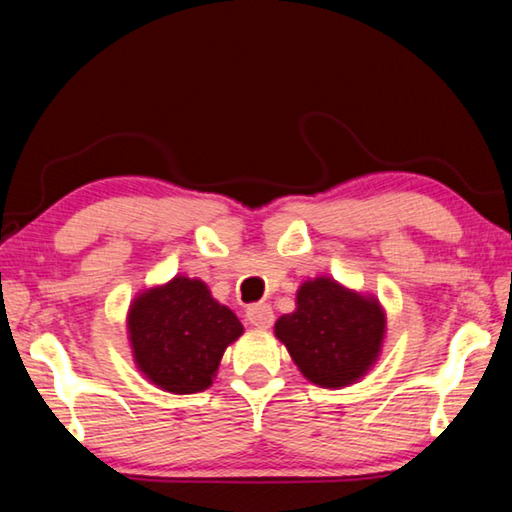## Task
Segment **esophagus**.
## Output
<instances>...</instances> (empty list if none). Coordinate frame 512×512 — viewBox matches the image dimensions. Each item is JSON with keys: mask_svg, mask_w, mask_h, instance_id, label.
I'll return each instance as SVG.
<instances>
[{"mask_svg": "<svg viewBox=\"0 0 512 512\" xmlns=\"http://www.w3.org/2000/svg\"><path fill=\"white\" fill-rule=\"evenodd\" d=\"M246 318H248L250 325H255L259 329H268V327L273 325V318L275 316H273V309L271 307L264 305V302H259V305L248 307Z\"/></svg>", "mask_w": 512, "mask_h": 512, "instance_id": "1", "label": "esophagus"}]
</instances>
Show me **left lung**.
<instances>
[{"label": "left lung", "mask_w": 512, "mask_h": 512, "mask_svg": "<svg viewBox=\"0 0 512 512\" xmlns=\"http://www.w3.org/2000/svg\"><path fill=\"white\" fill-rule=\"evenodd\" d=\"M275 339L311 384L345 388L377 363L386 339V309L372 293L320 275L300 284L296 309L275 320Z\"/></svg>", "instance_id": "8db88e82"}]
</instances>
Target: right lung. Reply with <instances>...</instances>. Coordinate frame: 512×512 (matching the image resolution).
I'll use <instances>...</instances> for the list:
<instances>
[{
	"label": "right lung",
	"mask_w": 512,
	"mask_h": 512,
	"mask_svg": "<svg viewBox=\"0 0 512 512\" xmlns=\"http://www.w3.org/2000/svg\"><path fill=\"white\" fill-rule=\"evenodd\" d=\"M137 370L173 395L207 391L228 345L244 334L235 311L198 277L176 275L137 293L126 314Z\"/></svg>",
	"instance_id": "add662e5"
}]
</instances>
